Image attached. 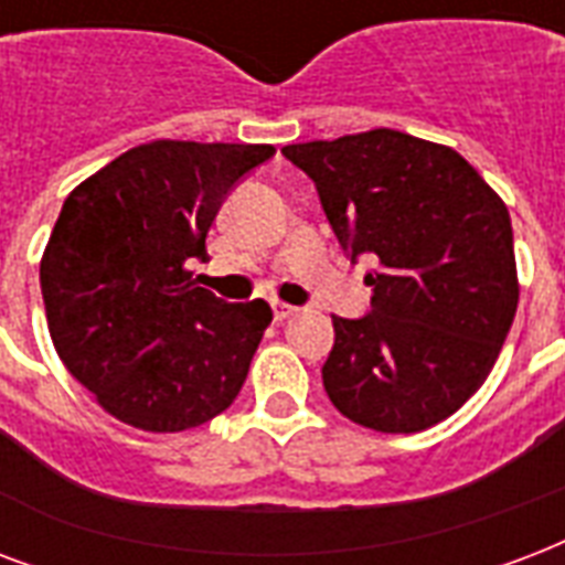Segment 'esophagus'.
<instances>
[{
  "label": "esophagus",
  "instance_id": "esophagus-1",
  "mask_svg": "<svg viewBox=\"0 0 565 565\" xmlns=\"http://www.w3.org/2000/svg\"><path fill=\"white\" fill-rule=\"evenodd\" d=\"M273 313H275V322H284V320H290L292 313H296V308H292V305H284V301H275Z\"/></svg>",
  "mask_w": 565,
  "mask_h": 565
}]
</instances>
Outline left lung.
Wrapping results in <instances>:
<instances>
[{
  "label": "left lung",
  "mask_w": 565,
  "mask_h": 565,
  "mask_svg": "<svg viewBox=\"0 0 565 565\" xmlns=\"http://www.w3.org/2000/svg\"><path fill=\"white\" fill-rule=\"evenodd\" d=\"M364 278L370 313L331 317L322 385L340 415L376 433H420L492 373L519 308L507 204L454 148L399 129L287 145Z\"/></svg>",
  "instance_id": "8db88e82"
}]
</instances>
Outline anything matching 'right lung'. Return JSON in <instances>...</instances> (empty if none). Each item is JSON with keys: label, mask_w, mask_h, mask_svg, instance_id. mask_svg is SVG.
Masks as SVG:
<instances>
[{"label": "right lung", "mask_w": 565, "mask_h": 565, "mask_svg": "<svg viewBox=\"0 0 565 565\" xmlns=\"http://www.w3.org/2000/svg\"><path fill=\"white\" fill-rule=\"evenodd\" d=\"M273 153L159 139L67 195L41 257L46 326L64 367L111 417L183 433L236 399L273 308L215 299L189 266L206 260L227 192Z\"/></svg>", "instance_id": "1"}]
</instances>
